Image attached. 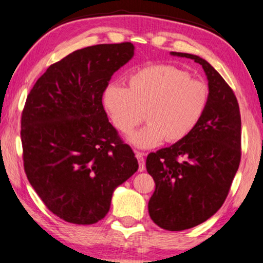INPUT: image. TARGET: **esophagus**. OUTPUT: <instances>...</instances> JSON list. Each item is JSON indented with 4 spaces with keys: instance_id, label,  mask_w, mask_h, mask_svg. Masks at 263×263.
<instances>
[{
    "instance_id": "esophagus-1",
    "label": "esophagus",
    "mask_w": 263,
    "mask_h": 263,
    "mask_svg": "<svg viewBox=\"0 0 263 263\" xmlns=\"http://www.w3.org/2000/svg\"><path fill=\"white\" fill-rule=\"evenodd\" d=\"M135 155L136 158L139 160V171L140 172H143L144 170H146V162H144V154L141 153V152H135Z\"/></svg>"
}]
</instances>
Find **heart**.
<instances>
[{
  "mask_svg": "<svg viewBox=\"0 0 263 263\" xmlns=\"http://www.w3.org/2000/svg\"><path fill=\"white\" fill-rule=\"evenodd\" d=\"M209 97L208 85L192 79L187 71L158 64L129 76L128 87L110 84L103 103L114 127L122 134L132 133L146 115L147 125L129 141L136 147L152 148L163 140L177 143L187 138L203 119Z\"/></svg>",
  "mask_w": 263,
  "mask_h": 263,
  "instance_id": "1",
  "label": "heart"
}]
</instances>
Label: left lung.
Returning <instances> with one entry per match:
<instances>
[{"mask_svg": "<svg viewBox=\"0 0 263 263\" xmlns=\"http://www.w3.org/2000/svg\"><path fill=\"white\" fill-rule=\"evenodd\" d=\"M209 81V104L203 119L182 141L151 153L147 172L155 181L148 203L153 222L181 231L205 222L222 206L241 161V114L237 98L206 60L189 53Z\"/></svg>", "mask_w": 263, "mask_h": 263, "instance_id": "8db88e82", "label": "left lung"}]
</instances>
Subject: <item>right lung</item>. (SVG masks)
<instances>
[{"label": "right lung", "instance_id": "right-lung-1", "mask_svg": "<svg viewBox=\"0 0 263 263\" xmlns=\"http://www.w3.org/2000/svg\"><path fill=\"white\" fill-rule=\"evenodd\" d=\"M133 55L132 43L78 49L52 64L26 100V176L48 210L68 223L104 218L115 189L139 168L102 104L111 76Z\"/></svg>", "mask_w": 263, "mask_h": 263}]
</instances>
